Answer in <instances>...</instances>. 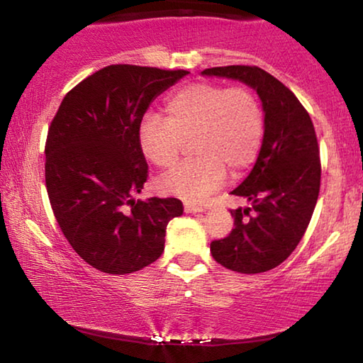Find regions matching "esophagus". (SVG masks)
Returning <instances> with one entry per match:
<instances>
[{
	"instance_id": "1",
	"label": "esophagus",
	"mask_w": 363,
	"mask_h": 363,
	"mask_svg": "<svg viewBox=\"0 0 363 363\" xmlns=\"http://www.w3.org/2000/svg\"><path fill=\"white\" fill-rule=\"evenodd\" d=\"M183 208H185L186 213H200V211L205 210V208H203V206L191 205V203H185V205H183Z\"/></svg>"
}]
</instances>
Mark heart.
<instances>
[{
    "label": "heart",
    "instance_id": "b5f03b06",
    "mask_svg": "<svg viewBox=\"0 0 363 363\" xmlns=\"http://www.w3.org/2000/svg\"><path fill=\"white\" fill-rule=\"evenodd\" d=\"M167 117L147 113L138 130V145L153 165L175 167L186 143L195 158L160 182L167 195L201 201L225 182L226 168L240 177L255 165L266 133L259 97L245 86L195 82L168 97Z\"/></svg>",
    "mask_w": 363,
    "mask_h": 363
}]
</instances>
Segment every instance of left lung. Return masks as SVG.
Instances as JSON below:
<instances>
[{"mask_svg": "<svg viewBox=\"0 0 363 363\" xmlns=\"http://www.w3.org/2000/svg\"><path fill=\"white\" fill-rule=\"evenodd\" d=\"M205 76L240 79L256 89L266 117L264 142L256 165L231 195L251 208L231 210L235 228L211 241L216 262L256 274L291 256L309 226L320 190V157L314 123L291 89L257 66H225Z\"/></svg>", "mask_w": 363, "mask_h": 363, "instance_id": "8db88e82", "label": "left lung"}]
</instances>
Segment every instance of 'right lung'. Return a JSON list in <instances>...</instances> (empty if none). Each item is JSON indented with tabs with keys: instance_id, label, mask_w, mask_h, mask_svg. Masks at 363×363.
Returning <instances> with one entry per match:
<instances>
[{
	"instance_id": "right-lung-1",
	"label": "right lung",
	"mask_w": 363,
	"mask_h": 363,
	"mask_svg": "<svg viewBox=\"0 0 363 363\" xmlns=\"http://www.w3.org/2000/svg\"><path fill=\"white\" fill-rule=\"evenodd\" d=\"M183 69L112 64L66 94L46 138L48 196L62 235L87 264L130 274L165 250L178 198L133 200L148 178L138 145L143 113Z\"/></svg>"
}]
</instances>
